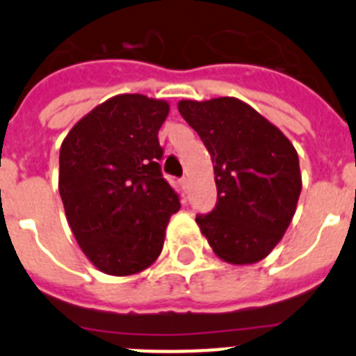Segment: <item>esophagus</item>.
Listing matches in <instances>:
<instances>
[{"mask_svg":"<svg viewBox=\"0 0 356 356\" xmlns=\"http://www.w3.org/2000/svg\"><path fill=\"white\" fill-rule=\"evenodd\" d=\"M180 184L184 185V187H187V185H188V176H181Z\"/></svg>","mask_w":356,"mask_h":356,"instance_id":"34e87169","label":"esophagus"}]
</instances>
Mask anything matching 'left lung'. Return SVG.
<instances>
[{
  "mask_svg": "<svg viewBox=\"0 0 356 356\" xmlns=\"http://www.w3.org/2000/svg\"><path fill=\"white\" fill-rule=\"evenodd\" d=\"M212 156L217 203L196 222L213 253L244 266L266 259L284 237L301 193L300 160L275 124L235 97L178 103Z\"/></svg>",
  "mask_w": 356,
  "mask_h": 356,
  "instance_id": "left-lung-1",
  "label": "left lung"
}]
</instances>
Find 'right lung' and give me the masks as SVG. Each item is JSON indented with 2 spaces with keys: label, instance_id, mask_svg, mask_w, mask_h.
Instances as JSON below:
<instances>
[{
  "label": "right lung",
  "instance_id": "obj_1",
  "mask_svg": "<svg viewBox=\"0 0 356 356\" xmlns=\"http://www.w3.org/2000/svg\"><path fill=\"white\" fill-rule=\"evenodd\" d=\"M169 105L121 94L85 115L60 147L58 191L85 257L128 276L159 259L180 194L163 178L159 130Z\"/></svg>",
  "mask_w": 356,
  "mask_h": 356
}]
</instances>
